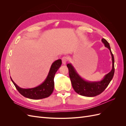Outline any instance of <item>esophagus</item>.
Instances as JSON below:
<instances>
[{
  "instance_id": "1",
  "label": "esophagus",
  "mask_w": 126,
  "mask_h": 126,
  "mask_svg": "<svg viewBox=\"0 0 126 126\" xmlns=\"http://www.w3.org/2000/svg\"><path fill=\"white\" fill-rule=\"evenodd\" d=\"M67 60H68V58L66 56H64V57H63L62 58V63H63V64H65L67 62Z\"/></svg>"
}]
</instances>
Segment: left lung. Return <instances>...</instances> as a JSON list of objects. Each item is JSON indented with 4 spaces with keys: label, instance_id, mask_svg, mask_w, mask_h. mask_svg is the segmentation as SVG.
Instances as JSON below:
<instances>
[{
    "label": "left lung",
    "instance_id": "obj_1",
    "mask_svg": "<svg viewBox=\"0 0 126 126\" xmlns=\"http://www.w3.org/2000/svg\"><path fill=\"white\" fill-rule=\"evenodd\" d=\"M101 41L105 46L108 48L110 50L112 62L111 70L108 74L106 75L101 80L99 81H88L85 80L79 76L71 63H68L67 64L69 70V77L72 86L76 92L81 96L91 97L100 94L107 87L113 77L114 72H115V67H114L115 60H114L113 55L108 41L104 38H102Z\"/></svg>",
    "mask_w": 126,
    "mask_h": 126
}]
</instances>
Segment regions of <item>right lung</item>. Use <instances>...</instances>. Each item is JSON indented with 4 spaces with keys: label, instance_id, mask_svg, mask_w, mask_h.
Segmentation results:
<instances>
[{
    "label": "right lung",
    "instance_id": "1",
    "mask_svg": "<svg viewBox=\"0 0 126 126\" xmlns=\"http://www.w3.org/2000/svg\"><path fill=\"white\" fill-rule=\"evenodd\" d=\"M62 63L61 59L57 60L53 63L45 81L40 85L32 88H22L17 85L11 77L10 79L19 93L25 97L32 99H41L47 98L50 96L54 91L55 75Z\"/></svg>",
    "mask_w": 126,
    "mask_h": 126
}]
</instances>
